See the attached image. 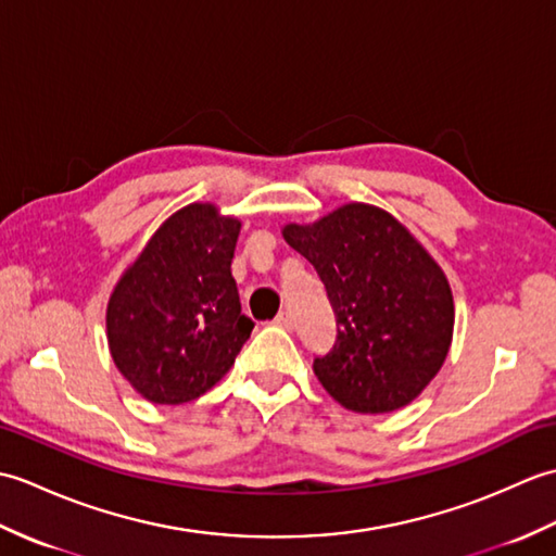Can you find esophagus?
Instances as JSON below:
<instances>
[{
	"label": "esophagus",
	"mask_w": 556,
	"mask_h": 556,
	"mask_svg": "<svg viewBox=\"0 0 556 556\" xmlns=\"http://www.w3.org/2000/svg\"><path fill=\"white\" fill-rule=\"evenodd\" d=\"M275 325H277V327H281V329H293V315H291L289 311L279 313V315L275 317Z\"/></svg>",
	"instance_id": "34e87169"
}]
</instances>
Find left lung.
Wrapping results in <instances>:
<instances>
[{
  "label": "left lung",
  "instance_id": "8db88e82",
  "mask_svg": "<svg viewBox=\"0 0 556 556\" xmlns=\"http://www.w3.org/2000/svg\"><path fill=\"white\" fill-rule=\"evenodd\" d=\"M281 233L317 269L337 315L334 349L313 361L327 394L356 413H389L418 399L454 337L452 287L425 245L368 203L285 224Z\"/></svg>",
  "mask_w": 556,
  "mask_h": 556
}]
</instances>
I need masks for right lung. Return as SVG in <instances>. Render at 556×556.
Listing matches in <instances>:
<instances>
[{"label": "right lung", "instance_id": "obj_1", "mask_svg": "<svg viewBox=\"0 0 556 556\" xmlns=\"http://www.w3.org/2000/svg\"><path fill=\"white\" fill-rule=\"evenodd\" d=\"M241 222L212 203L176 210L124 269L108 303L112 361L160 406L203 396L229 372L253 323L231 277Z\"/></svg>", "mask_w": 556, "mask_h": 556}]
</instances>
